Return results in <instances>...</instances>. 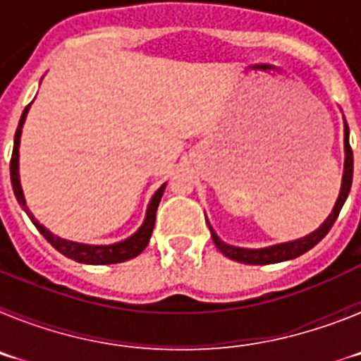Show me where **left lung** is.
Returning a JSON list of instances; mask_svg holds the SVG:
<instances>
[{
  "mask_svg": "<svg viewBox=\"0 0 361 361\" xmlns=\"http://www.w3.org/2000/svg\"><path fill=\"white\" fill-rule=\"evenodd\" d=\"M350 184H353V149H350L349 145V128H347L345 124V170H343L342 190H340V197H338L336 204H334L333 213L327 216V220H325L317 231H312L311 235H307L304 238H298V240L271 245V247H264V250H242V247H233V245L224 244V242L216 237L215 231L209 228L213 242H215V245L219 247V251L222 255H226V257L235 260V262L250 264V266H266V264L283 262V260H291V258L300 257V255L307 253L311 247H314L329 233V229L333 228L338 215H340V209H342L343 202H345L347 195H349Z\"/></svg>",
  "mask_w": 361,
  "mask_h": 361,
  "instance_id": "left-lung-1",
  "label": "left lung"
}]
</instances>
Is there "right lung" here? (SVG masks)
I'll use <instances>...</instances> for the list:
<instances>
[{
    "mask_svg": "<svg viewBox=\"0 0 361 361\" xmlns=\"http://www.w3.org/2000/svg\"><path fill=\"white\" fill-rule=\"evenodd\" d=\"M28 108H30V104H27V108H25L23 114H21V119H19L18 130H16V135H14V149H12V157H11V180H12V190H14L16 199H18V202L21 204V206H23L28 219L32 220V224L36 226L37 231L47 238V242L52 244V247H56L59 253L65 255L66 258H72V260H75V262L92 264V266H108V264L126 262V260H130V258H135L137 255H141L142 251H145L146 245H148L149 237H152L153 226H155V213H157L159 202H161V197L162 193H164L166 184H162V186L155 191V195L152 197V200H149L148 212H146V219L145 222H142L141 228H139V231L133 233L132 237L126 238V240L117 242V244L88 245V244H79V242L65 240V238L56 237V235H52L49 229L43 228V226L34 219V215L28 212L27 204H25L23 191H21V184H19V171H18L19 137H21V126H23L25 123Z\"/></svg>",
    "mask_w": 361,
    "mask_h": 361,
    "instance_id": "right-lung-1",
    "label": "right lung"
}]
</instances>
